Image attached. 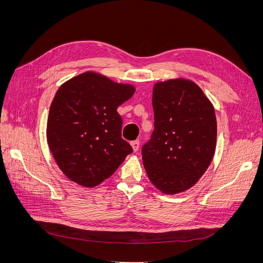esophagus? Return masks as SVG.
<instances>
[{
	"label": "esophagus",
	"instance_id": "esophagus-1",
	"mask_svg": "<svg viewBox=\"0 0 263 263\" xmlns=\"http://www.w3.org/2000/svg\"><path fill=\"white\" fill-rule=\"evenodd\" d=\"M130 146L134 151H137L139 149V140H133L130 141Z\"/></svg>",
	"mask_w": 263,
	"mask_h": 263
}]
</instances>
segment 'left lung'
Wrapping results in <instances>:
<instances>
[{"mask_svg":"<svg viewBox=\"0 0 263 263\" xmlns=\"http://www.w3.org/2000/svg\"><path fill=\"white\" fill-rule=\"evenodd\" d=\"M155 130L142 147V163L156 189L173 195L192 187L210 166L217 123L212 102L185 78L155 83Z\"/></svg>","mask_w":263,"mask_h":263,"instance_id":"obj_1","label":"left lung"}]
</instances>
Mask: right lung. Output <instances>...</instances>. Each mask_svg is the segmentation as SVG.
Wrapping results in <instances>:
<instances>
[{"instance_id": "1", "label": "right lung", "mask_w": 263, "mask_h": 263, "mask_svg": "<svg viewBox=\"0 0 263 263\" xmlns=\"http://www.w3.org/2000/svg\"><path fill=\"white\" fill-rule=\"evenodd\" d=\"M136 89L94 71L62 83L47 119V142L65 176L84 187L99 185L115 172L133 149L122 138L117 107Z\"/></svg>"}]
</instances>
